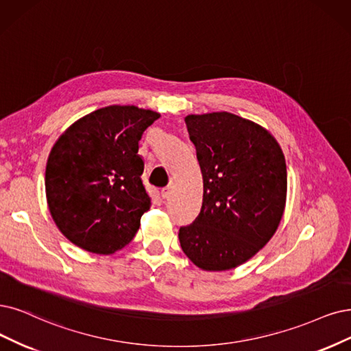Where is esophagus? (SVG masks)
Wrapping results in <instances>:
<instances>
[{
    "mask_svg": "<svg viewBox=\"0 0 351 351\" xmlns=\"http://www.w3.org/2000/svg\"><path fill=\"white\" fill-rule=\"evenodd\" d=\"M172 186H166V188H163L162 189V197H163V199H167L169 197L172 195Z\"/></svg>",
    "mask_w": 351,
    "mask_h": 351,
    "instance_id": "34e87169",
    "label": "esophagus"
}]
</instances>
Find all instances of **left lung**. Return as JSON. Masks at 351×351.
<instances>
[{"mask_svg": "<svg viewBox=\"0 0 351 351\" xmlns=\"http://www.w3.org/2000/svg\"><path fill=\"white\" fill-rule=\"evenodd\" d=\"M204 195L199 215L180 227V247L206 271L247 262L274 237L287 204V163L266 128L231 112L185 117Z\"/></svg>", "mask_w": 351, "mask_h": 351, "instance_id": "8db88e82", "label": "left lung"}]
</instances>
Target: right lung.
<instances>
[{
  "label": "right lung",
  "instance_id": "1",
  "mask_svg": "<svg viewBox=\"0 0 351 351\" xmlns=\"http://www.w3.org/2000/svg\"><path fill=\"white\" fill-rule=\"evenodd\" d=\"M159 112L110 106L86 114L56 140L46 165V198L62 234L77 247L112 254L133 240L150 208L138 141Z\"/></svg>",
  "mask_w": 351,
  "mask_h": 351
}]
</instances>
